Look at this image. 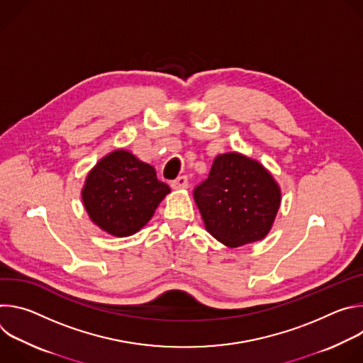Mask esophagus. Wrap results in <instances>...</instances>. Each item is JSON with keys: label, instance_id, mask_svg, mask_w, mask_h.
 <instances>
[{"label": "esophagus", "instance_id": "esophagus-1", "mask_svg": "<svg viewBox=\"0 0 363 363\" xmlns=\"http://www.w3.org/2000/svg\"><path fill=\"white\" fill-rule=\"evenodd\" d=\"M188 185H189V182H188V178L186 177H178L175 181H172V184H171V186L174 188V189H185V188H188Z\"/></svg>", "mask_w": 363, "mask_h": 363}]
</instances>
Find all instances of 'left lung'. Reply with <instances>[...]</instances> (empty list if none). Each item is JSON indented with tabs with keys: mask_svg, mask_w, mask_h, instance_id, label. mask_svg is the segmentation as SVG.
Returning <instances> with one entry per match:
<instances>
[{
	"mask_svg": "<svg viewBox=\"0 0 363 363\" xmlns=\"http://www.w3.org/2000/svg\"><path fill=\"white\" fill-rule=\"evenodd\" d=\"M205 228L227 247L264 238L277 216L281 194L273 175L241 153L214 160L208 178L194 189Z\"/></svg>",
	"mask_w": 363,
	"mask_h": 363,
	"instance_id": "1",
	"label": "left lung"
}]
</instances>
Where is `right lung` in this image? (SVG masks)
<instances>
[{
  "instance_id": "add662e5",
  "label": "right lung",
  "mask_w": 363,
  "mask_h": 363,
  "mask_svg": "<svg viewBox=\"0 0 363 363\" xmlns=\"http://www.w3.org/2000/svg\"><path fill=\"white\" fill-rule=\"evenodd\" d=\"M171 188L157 171L129 150L118 149L89 172L82 198L90 220L115 237L138 233L152 218Z\"/></svg>"
}]
</instances>
